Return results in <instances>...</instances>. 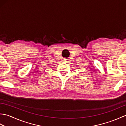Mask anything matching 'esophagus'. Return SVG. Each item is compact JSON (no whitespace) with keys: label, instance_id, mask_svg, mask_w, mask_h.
I'll return each mask as SVG.
<instances>
[{"label":"esophagus","instance_id":"34e87169","mask_svg":"<svg viewBox=\"0 0 126 126\" xmlns=\"http://www.w3.org/2000/svg\"><path fill=\"white\" fill-rule=\"evenodd\" d=\"M64 62H67V61H66V60H64Z\"/></svg>","mask_w":126,"mask_h":126}]
</instances>
